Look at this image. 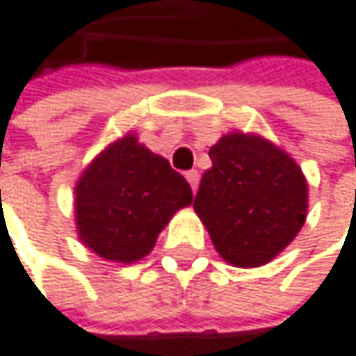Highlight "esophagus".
Segmentation results:
<instances>
[{"mask_svg": "<svg viewBox=\"0 0 356 356\" xmlns=\"http://www.w3.org/2000/svg\"><path fill=\"white\" fill-rule=\"evenodd\" d=\"M199 172L197 170H191V172H186V180H188V184H191V188L193 191H197V186H199Z\"/></svg>", "mask_w": 356, "mask_h": 356, "instance_id": "esophagus-1", "label": "esophagus"}]
</instances>
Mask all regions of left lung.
I'll list each match as a JSON object with an SVG mask.
<instances>
[{
  "mask_svg": "<svg viewBox=\"0 0 356 356\" xmlns=\"http://www.w3.org/2000/svg\"><path fill=\"white\" fill-rule=\"evenodd\" d=\"M195 211L222 260L256 268L279 256L300 233L308 182L283 149L258 134L231 131L209 149Z\"/></svg>",
  "mask_w": 356,
  "mask_h": 356,
  "instance_id": "1",
  "label": "left lung"
}]
</instances>
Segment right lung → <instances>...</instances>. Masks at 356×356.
Listing matches in <instances>:
<instances>
[{
  "mask_svg": "<svg viewBox=\"0 0 356 356\" xmlns=\"http://www.w3.org/2000/svg\"><path fill=\"white\" fill-rule=\"evenodd\" d=\"M193 191L170 161L127 131L104 147L75 184L79 241L96 256L131 264L151 254L172 216Z\"/></svg>",
  "mask_w": 356,
  "mask_h": 356,
  "instance_id": "add662e5",
  "label": "right lung"
}]
</instances>
